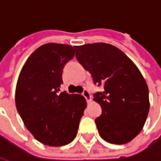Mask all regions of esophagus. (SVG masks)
<instances>
[{"mask_svg": "<svg viewBox=\"0 0 161 161\" xmlns=\"http://www.w3.org/2000/svg\"><path fill=\"white\" fill-rule=\"evenodd\" d=\"M82 96H83L87 101H91V94H90V92H89V91H88L87 89H84V91H83V93H82Z\"/></svg>", "mask_w": 161, "mask_h": 161, "instance_id": "esophagus-1", "label": "esophagus"}]
</instances>
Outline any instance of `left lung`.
I'll list each match as a JSON object with an SVG mask.
<instances>
[{
    "mask_svg": "<svg viewBox=\"0 0 161 161\" xmlns=\"http://www.w3.org/2000/svg\"><path fill=\"white\" fill-rule=\"evenodd\" d=\"M76 58L103 91L93 95L102 108L95 120L98 133L113 144L128 143L140 134L149 111V92L144 77L117 47L95 43L76 46Z\"/></svg>",
    "mask_w": 161,
    "mask_h": 161,
    "instance_id": "left-lung-1",
    "label": "left lung"
}]
</instances>
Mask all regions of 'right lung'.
<instances>
[{
	"label": "right lung",
	"mask_w": 161,
	"mask_h": 161,
	"mask_svg": "<svg viewBox=\"0 0 161 161\" xmlns=\"http://www.w3.org/2000/svg\"><path fill=\"white\" fill-rule=\"evenodd\" d=\"M74 55V47L68 45H43L19 73L16 108L26 128L45 145L60 147L72 142L84 115V97L66 91L59 94L63 69Z\"/></svg>",
	"instance_id": "obj_1"
}]
</instances>
